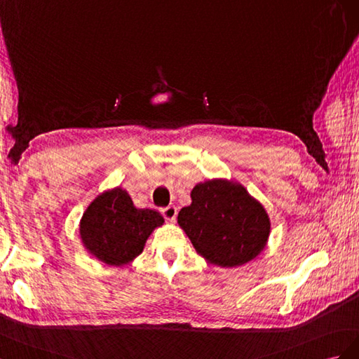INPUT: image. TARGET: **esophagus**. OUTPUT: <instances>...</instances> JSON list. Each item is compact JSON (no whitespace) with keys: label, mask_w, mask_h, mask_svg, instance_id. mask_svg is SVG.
Returning a JSON list of instances; mask_svg holds the SVG:
<instances>
[{"label":"esophagus","mask_w":359,"mask_h":359,"mask_svg":"<svg viewBox=\"0 0 359 359\" xmlns=\"http://www.w3.org/2000/svg\"><path fill=\"white\" fill-rule=\"evenodd\" d=\"M161 213H162V217L165 218V219L172 221V219H176V217H177V209L174 208V206H168V208H163L161 210Z\"/></svg>","instance_id":"34e87169"}]
</instances>
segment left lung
Listing matches in <instances>:
<instances>
[{
    "mask_svg": "<svg viewBox=\"0 0 359 359\" xmlns=\"http://www.w3.org/2000/svg\"><path fill=\"white\" fill-rule=\"evenodd\" d=\"M191 198L189 206L179 212L177 222L201 257L233 268L264 248L271 231L268 213L243 187L208 180L191 191Z\"/></svg>",
    "mask_w": 359,
    "mask_h": 359,
    "instance_id": "8db88e82",
    "label": "left lung"
}]
</instances>
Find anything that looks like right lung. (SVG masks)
Masks as SVG:
<instances>
[{
	"mask_svg": "<svg viewBox=\"0 0 359 359\" xmlns=\"http://www.w3.org/2000/svg\"><path fill=\"white\" fill-rule=\"evenodd\" d=\"M163 224L161 213L137 209L126 191L116 188L99 196L81 219L86 248L107 264H126L141 254L153 229Z\"/></svg>",
	"mask_w": 359,
	"mask_h": 359,
	"instance_id": "1",
	"label": "right lung"
}]
</instances>
